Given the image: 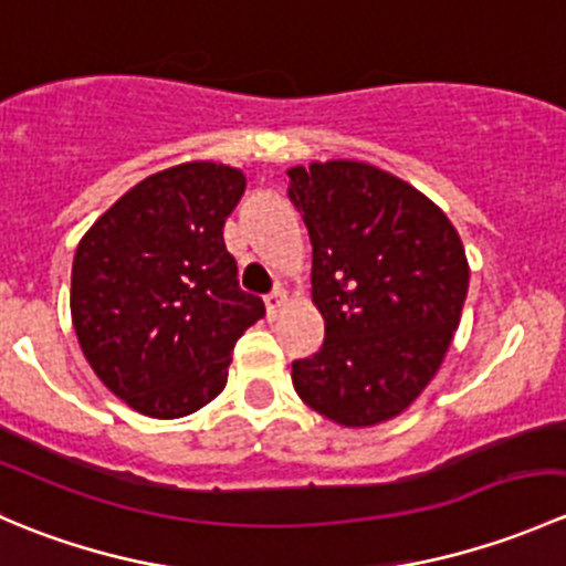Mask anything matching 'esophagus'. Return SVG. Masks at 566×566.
<instances>
[{
  "instance_id": "1",
  "label": "esophagus",
  "mask_w": 566,
  "mask_h": 566,
  "mask_svg": "<svg viewBox=\"0 0 566 566\" xmlns=\"http://www.w3.org/2000/svg\"><path fill=\"white\" fill-rule=\"evenodd\" d=\"M282 306H284V290H282V287H276V290H273L271 295H265V310H268V317L276 315V312L282 310Z\"/></svg>"
}]
</instances>
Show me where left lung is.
Instances as JSON below:
<instances>
[{"mask_svg": "<svg viewBox=\"0 0 566 566\" xmlns=\"http://www.w3.org/2000/svg\"><path fill=\"white\" fill-rule=\"evenodd\" d=\"M312 241V301L325 339L293 361L298 397L342 427L410 408L441 369L468 295L465 249L424 193L373 164L287 169Z\"/></svg>", "mask_w": 566, "mask_h": 566, "instance_id": "left-lung-1", "label": "left lung"}]
</instances>
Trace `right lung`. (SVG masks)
<instances>
[{
    "mask_svg": "<svg viewBox=\"0 0 566 566\" xmlns=\"http://www.w3.org/2000/svg\"><path fill=\"white\" fill-rule=\"evenodd\" d=\"M241 169L177 164L136 182L78 241L71 317L84 358L139 413L180 419L227 386L232 347L265 315L238 287L224 221Z\"/></svg>",
    "mask_w": 566,
    "mask_h": 566,
    "instance_id": "obj_1",
    "label": "right lung"
}]
</instances>
